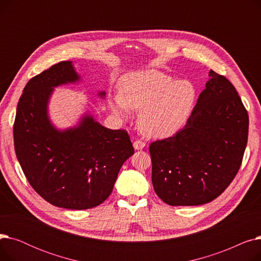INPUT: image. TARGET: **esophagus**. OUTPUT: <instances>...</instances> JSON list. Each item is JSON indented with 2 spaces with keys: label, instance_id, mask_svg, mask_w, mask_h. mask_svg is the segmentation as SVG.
<instances>
[{
  "label": "esophagus",
  "instance_id": "34e87169",
  "mask_svg": "<svg viewBox=\"0 0 261 261\" xmlns=\"http://www.w3.org/2000/svg\"><path fill=\"white\" fill-rule=\"evenodd\" d=\"M145 146H146V143L143 142V141H140V140L135 141V142L133 143V147H134L135 150H142Z\"/></svg>",
  "mask_w": 261,
  "mask_h": 261
}]
</instances>
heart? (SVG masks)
I'll list each match as a JSON object with an SVG mask.
<instances>
[{
    "mask_svg": "<svg viewBox=\"0 0 261 261\" xmlns=\"http://www.w3.org/2000/svg\"><path fill=\"white\" fill-rule=\"evenodd\" d=\"M196 97V88L190 81L147 70L122 77L111 110L121 119H128L131 110H141L138 117L141 132L149 138L164 139L185 125Z\"/></svg>",
    "mask_w": 261,
    "mask_h": 261,
    "instance_id": "heart-1",
    "label": "heart"
}]
</instances>
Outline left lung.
Masks as SVG:
<instances>
[{"instance_id": "left-lung-1", "label": "left lung", "mask_w": 261, "mask_h": 261, "mask_svg": "<svg viewBox=\"0 0 261 261\" xmlns=\"http://www.w3.org/2000/svg\"><path fill=\"white\" fill-rule=\"evenodd\" d=\"M183 129L151 143L152 184L171 206L220 196L237 174L248 143L249 115L230 82L214 71Z\"/></svg>"}]
</instances>
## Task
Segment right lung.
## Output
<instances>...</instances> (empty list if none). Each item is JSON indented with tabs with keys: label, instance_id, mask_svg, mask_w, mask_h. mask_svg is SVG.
Here are the masks:
<instances>
[{
	"label": "right lung",
	"instance_id": "add662e5",
	"mask_svg": "<svg viewBox=\"0 0 261 261\" xmlns=\"http://www.w3.org/2000/svg\"><path fill=\"white\" fill-rule=\"evenodd\" d=\"M80 82L73 61L32 78L13 126L16 154L30 184L55 206L76 211L97 206L111 195L122 164L134 153L126 131L103 127L89 110L72 127L54 125L48 105L55 88ZM97 96L103 99L106 92Z\"/></svg>",
	"mask_w": 261,
	"mask_h": 261
}]
</instances>
